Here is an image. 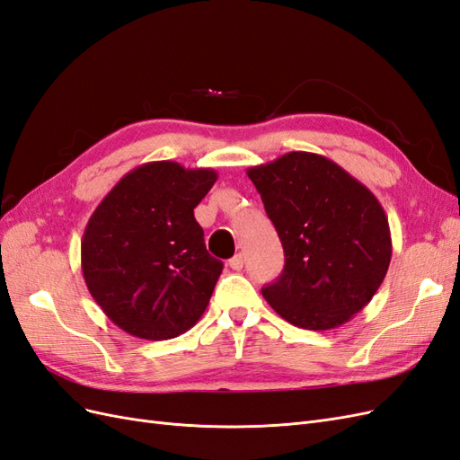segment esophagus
Masks as SVG:
<instances>
[{
    "mask_svg": "<svg viewBox=\"0 0 460 460\" xmlns=\"http://www.w3.org/2000/svg\"><path fill=\"white\" fill-rule=\"evenodd\" d=\"M228 267H230L232 270H242V269H243V255H242V253L234 255V257L228 261Z\"/></svg>",
    "mask_w": 460,
    "mask_h": 460,
    "instance_id": "obj_1",
    "label": "esophagus"
}]
</instances>
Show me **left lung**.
Instances as JSON below:
<instances>
[{
  "instance_id": "8db88e82",
  "label": "left lung",
  "mask_w": 460,
  "mask_h": 460,
  "mask_svg": "<svg viewBox=\"0 0 460 460\" xmlns=\"http://www.w3.org/2000/svg\"><path fill=\"white\" fill-rule=\"evenodd\" d=\"M286 264L262 297L289 324L332 330L363 311L392 261L384 207L338 163L289 151L249 166Z\"/></svg>"
}]
</instances>
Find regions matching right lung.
Here are the masks:
<instances>
[{"mask_svg": "<svg viewBox=\"0 0 460 460\" xmlns=\"http://www.w3.org/2000/svg\"><path fill=\"white\" fill-rule=\"evenodd\" d=\"M213 169L153 161L124 174L92 213L80 243L88 291L113 324L161 341L205 313L222 262L208 255L193 208Z\"/></svg>", "mask_w": 460, "mask_h": 460, "instance_id": "1", "label": "right lung"}]
</instances>
